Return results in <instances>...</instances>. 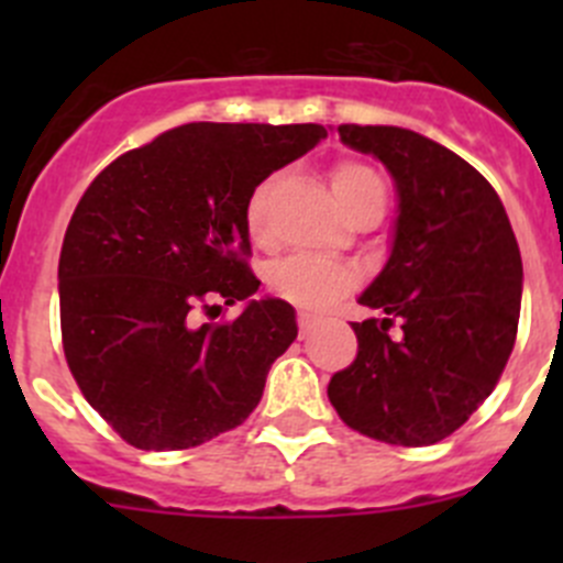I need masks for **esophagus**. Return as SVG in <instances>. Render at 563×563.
<instances>
[{
	"mask_svg": "<svg viewBox=\"0 0 563 563\" xmlns=\"http://www.w3.org/2000/svg\"><path fill=\"white\" fill-rule=\"evenodd\" d=\"M316 332V321L313 318H308V316H302L299 318V338H310V334Z\"/></svg>",
	"mask_w": 563,
	"mask_h": 563,
	"instance_id": "obj_1",
	"label": "esophagus"
}]
</instances>
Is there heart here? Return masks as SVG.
<instances>
[{
  "label": "heart",
  "mask_w": 563,
  "mask_h": 563,
  "mask_svg": "<svg viewBox=\"0 0 563 563\" xmlns=\"http://www.w3.org/2000/svg\"><path fill=\"white\" fill-rule=\"evenodd\" d=\"M329 179H332V190L338 196L340 207L345 209V214H351L356 207L367 201L387 203V185H384L382 174L373 172L365 163H338L332 174H329ZM269 185L272 179L261 181L250 192L245 203V225L253 242L269 240V225H266L264 209ZM266 283H269V291L275 297L286 299L294 308L305 310V313H321L334 299H340L356 286V272L345 264L316 258V255H288V258L277 261L266 272Z\"/></svg>",
  "instance_id": "obj_1"
}]
</instances>
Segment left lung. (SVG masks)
Returning <instances> with one entry per match:
<instances>
[{
    "label": "left lung",
    "instance_id": "1",
    "mask_svg": "<svg viewBox=\"0 0 563 563\" xmlns=\"http://www.w3.org/2000/svg\"><path fill=\"white\" fill-rule=\"evenodd\" d=\"M338 130L389 168L400 214L387 266L360 297L384 318L351 323L360 354L332 376L329 402L367 439L430 446L465 424L507 367L523 294L518 240L490 181L452 150L384 124Z\"/></svg>",
    "mask_w": 563,
    "mask_h": 563
}]
</instances>
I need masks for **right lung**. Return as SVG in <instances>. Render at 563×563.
<instances>
[{"instance_id": "add662e5", "label": "right lung", "mask_w": 563, "mask_h": 563, "mask_svg": "<svg viewBox=\"0 0 563 563\" xmlns=\"http://www.w3.org/2000/svg\"><path fill=\"white\" fill-rule=\"evenodd\" d=\"M327 135L321 124L190 122L119 155L92 179L59 253L67 367L135 450L176 452L234 430L297 340L283 299L258 291L245 203Z\"/></svg>"}]
</instances>
